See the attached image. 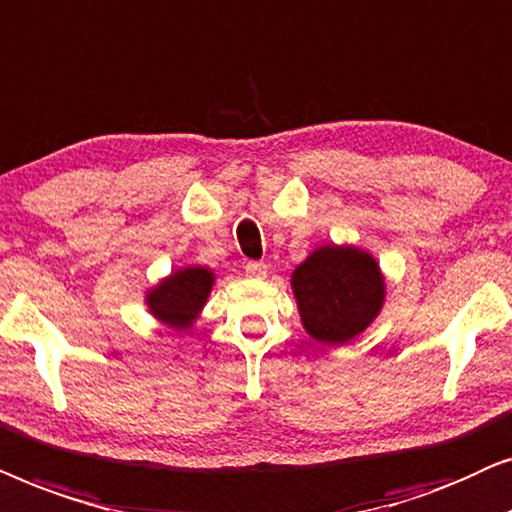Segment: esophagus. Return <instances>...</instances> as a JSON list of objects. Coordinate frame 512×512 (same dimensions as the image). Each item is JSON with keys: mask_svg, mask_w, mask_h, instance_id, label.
Listing matches in <instances>:
<instances>
[{"mask_svg": "<svg viewBox=\"0 0 512 512\" xmlns=\"http://www.w3.org/2000/svg\"><path fill=\"white\" fill-rule=\"evenodd\" d=\"M245 274L250 278H264L267 276V264L264 262H248L245 264Z\"/></svg>", "mask_w": 512, "mask_h": 512, "instance_id": "obj_1", "label": "esophagus"}]
</instances>
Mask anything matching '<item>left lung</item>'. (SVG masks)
Instances as JSON below:
<instances>
[{
    "mask_svg": "<svg viewBox=\"0 0 512 512\" xmlns=\"http://www.w3.org/2000/svg\"><path fill=\"white\" fill-rule=\"evenodd\" d=\"M306 332L323 344H346L377 318L384 278L372 255L358 248L313 250L292 274Z\"/></svg>",
    "mask_w": 512,
    "mask_h": 512,
    "instance_id": "left-lung-1",
    "label": "left lung"
}]
</instances>
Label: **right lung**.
Listing matches in <instances>:
<instances>
[{"instance_id": "obj_1", "label": "right lung", "mask_w": 512, "mask_h": 512, "mask_svg": "<svg viewBox=\"0 0 512 512\" xmlns=\"http://www.w3.org/2000/svg\"><path fill=\"white\" fill-rule=\"evenodd\" d=\"M213 271L203 267H187L175 271L147 295V306L156 318L177 330H187L206 304L213 288Z\"/></svg>"}]
</instances>
